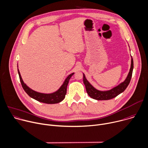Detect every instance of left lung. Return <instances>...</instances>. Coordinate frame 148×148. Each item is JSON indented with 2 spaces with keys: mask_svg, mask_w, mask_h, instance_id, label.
Returning a JSON list of instances; mask_svg holds the SVG:
<instances>
[{
  "mask_svg": "<svg viewBox=\"0 0 148 148\" xmlns=\"http://www.w3.org/2000/svg\"><path fill=\"white\" fill-rule=\"evenodd\" d=\"M134 69V61L131 56V64L130 72L125 79V80L116 86L111 88L108 90H100L95 88L89 82H88L84 74H83V83L85 85L86 92L91 98L97 100H107L112 99L118 95L123 93L128 86L132 75V71Z\"/></svg>",
  "mask_w": 148,
  "mask_h": 148,
  "instance_id": "1",
  "label": "left lung"
}]
</instances>
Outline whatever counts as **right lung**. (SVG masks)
<instances>
[{
  "label": "right lung",
  "mask_w": 148,
  "mask_h": 148,
  "mask_svg": "<svg viewBox=\"0 0 148 148\" xmlns=\"http://www.w3.org/2000/svg\"><path fill=\"white\" fill-rule=\"evenodd\" d=\"M17 71H18V73L19 75V78H20L21 84L25 93L29 97L35 99L36 100L41 103H46V104L59 103L61 101H62L65 99V95L66 94L67 86H68L69 81L71 77L75 73L73 72L69 75L67 76V77L65 79V81L64 82L61 86L56 91L51 93H40V92L33 90L28 86H27L25 83H24L21 76L19 70L18 69V64H17Z\"/></svg>",
  "instance_id": "obj_1"
}]
</instances>
